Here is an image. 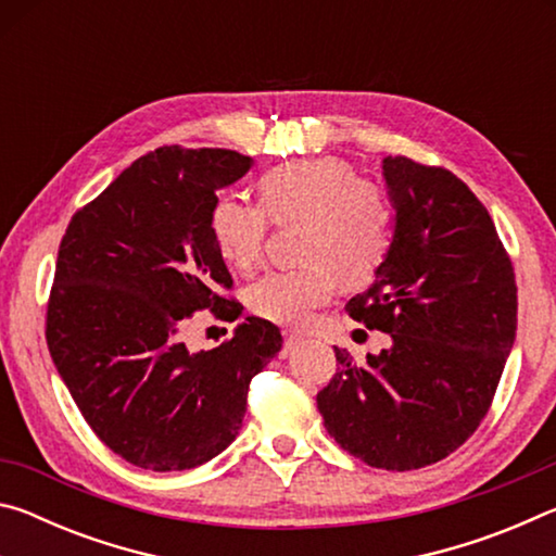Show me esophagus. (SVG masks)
<instances>
[{"instance_id":"obj_1","label":"esophagus","mask_w":556,"mask_h":556,"mask_svg":"<svg viewBox=\"0 0 556 556\" xmlns=\"http://www.w3.org/2000/svg\"><path fill=\"white\" fill-rule=\"evenodd\" d=\"M301 341H304V338H301V336H287V338H285V345H281V351H279V355H281V357L291 355V353H294L296 348L301 345Z\"/></svg>"}]
</instances>
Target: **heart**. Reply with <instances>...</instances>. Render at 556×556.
<instances>
[{
  "label": "heart",
  "mask_w": 556,
  "mask_h": 556,
  "mask_svg": "<svg viewBox=\"0 0 556 556\" xmlns=\"http://www.w3.org/2000/svg\"><path fill=\"white\" fill-rule=\"evenodd\" d=\"M260 203L220 193L211 208V235L220 257L252 271L265 257L269 220H301V267L269 271L250 289V308L267 321L301 328L328 304L338 279H368L388 255L392 208L384 193L357 178L336 156L301 159L269 168L260 178Z\"/></svg>",
  "instance_id": "heart-1"
}]
</instances>
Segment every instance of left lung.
I'll use <instances>...</instances> for the list:
<instances>
[{
    "label": "left lung",
    "mask_w": 556,
    "mask_h": 556,
    "mask_svg": "<svg viewBox=\"0 0 556 556\" xmlns=\"http://www.w3.org/2000/svg\"><path fill=\"white\" fill-rule=\"evenodd\" d=\"M394 235L370 289L345 312L390 333L368 363L336 348L341 368L316 394L324 427L372 468L414 470L464 444L491 409L517 328V287L493 218L441 166L388 156Z\"/></svg>",
    "instance_id": "1"
}]
</instances>
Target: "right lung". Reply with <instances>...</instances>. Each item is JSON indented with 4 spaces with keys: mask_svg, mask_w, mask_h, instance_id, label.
Masks as SVG:
<instances>
[{
    "mask_svg": "<svg viewBox=\"0 0 556 556\" xmlns=\"http://www.w3.org/2000/svg\"><path fill=\"white\" fill-rule=\"evenodd\" d=\"M232 149L159 147L73 215L46 308L55 370L90 429L131 466L195 468L232 444L250 380L281 333L248 316L228 341L191 353L195 312L238 321L232 277L211 235L218 191L250 172Z\"/></svg>",
    "mask_w": 556,
    "mask_h": 556,
    "instance_id": "add662e5",
    "label": "right lung"
}]
</instances>
